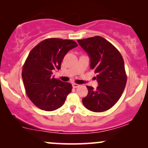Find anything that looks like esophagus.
<instances>
[{"label": "esophagus", "instance_id": "obj_1", "mask_svg": "<svg viewBox=\"0 0 148 148\" xmlns=\"http://www.w3.org/2000/svg\"><path fill=\"white\" fill-rule=\"evenodd\" d=\"M79 86V84H72V87L74 88H78Z\"/></svg>", "mask_w": 148, "mask_h": 148}]
</instances>
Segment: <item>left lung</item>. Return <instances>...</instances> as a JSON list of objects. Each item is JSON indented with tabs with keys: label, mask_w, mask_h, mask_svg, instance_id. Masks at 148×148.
Segmentation results:
<instances>
[{
	"label": "left lung",
	"mask_w": 148,
	"mask_h": 148,
	"mask_svg": "<svg viewBox=\"0 0 148 148\" xmlns=\"http://www.w3.org/2000/svg\"><path fill=\"white\" fill-rule=\"evenodd\" d=\"M90 59V68L97 73V89L87 86L88 95L83 98L84 106L93 112L110 109L118 101L127 83L125 63L120 53L102 37L77 40Z\"/></svg>",
	"instance_id": "left-lung-1"
}]
</instances>
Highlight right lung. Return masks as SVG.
I'll use <instances>...</instances> for the list:
<instances>
[{
  "mask_svg": "<svg viewBox=\"0 0 148 148\" xmlns=\"http://www.w3.org/2000/svg\"><path fill=\"white\" fill-rule=\"evenodd\" d=\"M78 46L71 40L46 39L30 51L22 69V79L29 99L37 107L52 111L64 104L72 86L52 76L60 69L61 62L69 50Z\"/></svg>",
  "mask_w": 148,
  "mask_h": 148,
  "instance_id": "1",
  "label": "right lung"
}]
</instances>
